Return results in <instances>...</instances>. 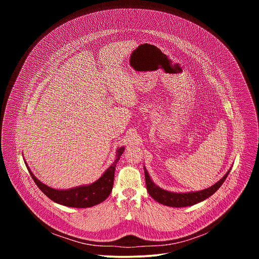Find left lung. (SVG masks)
Segmentation results:
<instances>
[{
  "mask_svg": "<svg viewBox=\"0 0 259 259\" xmlns=\"http://www.w3.org/2000/svg\"><path fill=\"white\" fill-rule=\"evenodd\" d=\"M230 171L231 170H229L227 174L218 182H216L214 186L200 192H193V193H187V194L171 193V192H167L165 190L160 189L152 181L145 168H144V175H145V183H146L147 192H149V194L153 199H155L157 202L163 205L179 208V207H188V206L195 205L212 196L221 186H223V183L225 182L228 175L230 174Z\"/></svg>",
  "mask_w": 259,
  "mask_h": 259,
  "instance_id": "1",
  "label": "left lung"
}]
</instances>
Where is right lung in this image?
Here are the masks:
<instances>
[{"label":"right lung","mask_w":259,"mask_h":259,"mask_svg":"<svg viewBox=\"0 0 259 259\" xmlns=\"http://www.w3.org/2000/svg\"><path fill=\"white\" fill-rule=\"evenodd\" d=\"M124 151V147H120L117 152V158L115 162L103 173V175L97 181L93 182L92 184H89V186L78 187L66 191H59L47 187L46 184L42 183L38 178H35V176L27 167V164L26 167L30 173L31 178L36 184V187H38L49 199L63 206L75 208H87L103 202L109 196L110 192L113 190L116 166Z\"/></svg>","instance_id":"1"}]
</instances>
